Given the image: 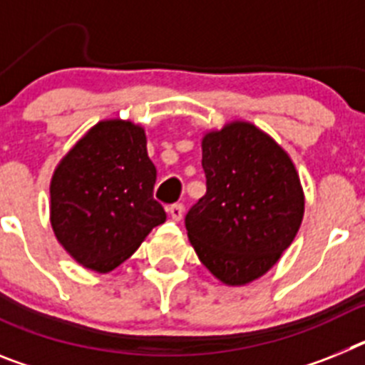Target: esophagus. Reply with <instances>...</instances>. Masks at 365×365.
Segmentation results:
<instances>
[{"label":"esophagus","mask_w":365,"mask_h":365,"mask_svg":"<svg viewBox=\"0 0 365 365\" xmlns=\"http://www.w3.org/2000/svg\"><path fill=\"white\" fill-rule=\"evenodd\" d=\"M168 214L172 215L173 221H180V219H182V214H185V206L180 205V202H175V205L168 206Z\"/></svg>","instance_id":"1"}]
</instances>
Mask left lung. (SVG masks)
<instances>
[{
  "mask_svg": "<svg viewBox=\"0 0 365 365\" xmlns=\"http://www.w3.org/2000/svg\"><path fill=\"white\" fill-rule=\"evenodd\" d=\"M206 193L185 217L202 265L227 285L272 269L294 241L305 199L291 157L250 122L202 137Z\"/></svg>",
  "mask_w": 365,
  "mask_h": 365,
  "instance_id": "obj_1",
  "label": "left lung"
}]
</instances>
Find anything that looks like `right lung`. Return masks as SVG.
I'll return each mask as SVG.
<instances>
[{
    "mask_svg": "<svg viewBox=\"0 0 365 365\" xmlns=\"http://www.w3.org/2000/svg\"><path fill=\"white\" fill-rule=\"evenodd\" d=\"M157 170L146 133L130 120H102L60 160L51 180V225L86 269L109 272L166 221L153 199Z\"/></svg>",
    "mask_w": 365,
    "mask_h": 365,
    "instance_id": "1",
    "label": "right lung"
}]
</instances>
